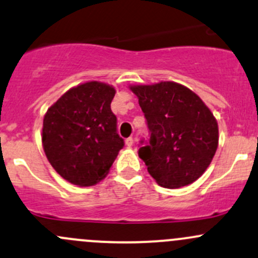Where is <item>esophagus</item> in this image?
Wrapping results in <instances>:
<instances>
[{"instance_id": "1", "label": "esophagus", "mask_w": 258, "mask_h": 258, "mask_svg": "<svg viewBox=\"0 0 258 258\" xmlns=\"http://www.w3.org/2000/svg\"><path fill=\"white\" fill-rule=\"evenodd\" d=\"M126 146H127V147H132V146H134V138H132V137L127 138V140H126Z\"/></svg>"}]
</instances>
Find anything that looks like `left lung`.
<instances>
[{"label": "left lung", "instance_id": "8db88e82", "mask_svg": "<svg viewBox=\"0 0 258 258\" xmlns=\"http://www.w3.org/2000/svg\"><path fill=\"white\" fill-rule=\"evenodd\" d=\"M147 118L150 143L138 150L148 173L164 188L194 183L219 146L215 116L194 91L174 81L130 85Z\"/></svg>", "mask_w": 258, "mask_h": 258}]
</instances>
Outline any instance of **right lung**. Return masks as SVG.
Segmentation results:
<instances>
[{"instance_id":"right-lung-1","label":"right lung","mask_w":258,"mask_h":258,"mask_svg":"<svg viewBox=\"0 0 258 258\" xmlns=\"http://www.w3.org/2000/svg\"><path fill=\"white\" fill-rule=\"evenodd\" d=\"M115 94L112 85L86 81L69 89L45 112L43 150L55 172L74 185L102 180L123 147L111 111Z\"/></svg>"}]
</instances>
